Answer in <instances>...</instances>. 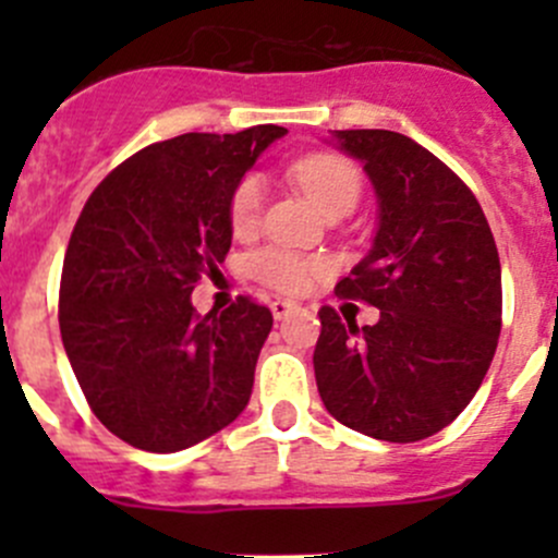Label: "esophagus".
Here are the masks:
<instances>
[{
    "label": "esophagus",
    "instance_id": "34e87169",
    "mask_svg": "<svg viewBox=\"0 0 558 558\" xmlns=\"http://www.w3.org/2000/svg\"><path fill=\"white\" fill-rule=\"evenodd\" d=\"M269 311H272L275 318H286L289 313L296 311V302H289V300H275L272 305H269Z\"/></svg>",
    "mask_w": 558,
    "mask_h": 558
}]
</instances>
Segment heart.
<instances>
[{
    "label": "heart",
    "mask_w": 558,
    "mask_h": 558,
    "mask_svg": "<svg viewBox=\"0 0 558 558\" xmlns=\"http://www.w3.org/2000/svg\"><path fill=\"white\" fill-rule=\"evenodd\" d=\"M294 178L302 185V191L320 207V213L340 205V202L356 205L359 191H362L356 167L342 156L331 154H313L300 159L294 165ZM262 180L256 174H245L234 185L232 199H229V223H232L234 234H247L256 229L258 216H262ZM247 269L262 283L286 291V294H296V291H305L311 280L324 272L326 264L320 258H307L294 251H286V247H264V251L253 253Z\"/></svg>",
    "instance_id": "heart-1"
}]
</instances>
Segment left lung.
I'll return each mask as SVG.
<instances>
[{"label":"left lung","instance_id":"left-lung-1","mask_svg":"<svg viewBox=\"0 0 558 558\" xmlns=\"http://www.w3.org/2000/svg\"><path fill=\"white\" fill-rule=\"evenodd\" d=\"M331 143L362 161L378 196L373 247L335 291L369 302L380 318L356 326L320 307L315 384L348 429L386 442L424 440L470 404L497 351V243L464 180L415 140L345 129Z\"/></svg>","mask_w":558,"mask_h":558}]
</instances>
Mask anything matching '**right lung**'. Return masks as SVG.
Returning <instances> with one entry per match:
<instances>
[{
	"label": "right lung",
	"instance_id": "1",
	"mask_svg": "<svg viewBox=\"0 0 558 558\" xmlns=\"http://www.w3.org/2000/svg\"><path fill=\"white\" fill-rule=\"evenodd\" d=\"M283 134L264 123L148 145L94 189L72 229L61 342L94 415L140 451L196 446L251 399L272 313L238 296L199 315L191 291L232 245L234 185Z\"/></svg>",
	"mask_w": 558,
	"mask_h": 558
}]
</instances>
